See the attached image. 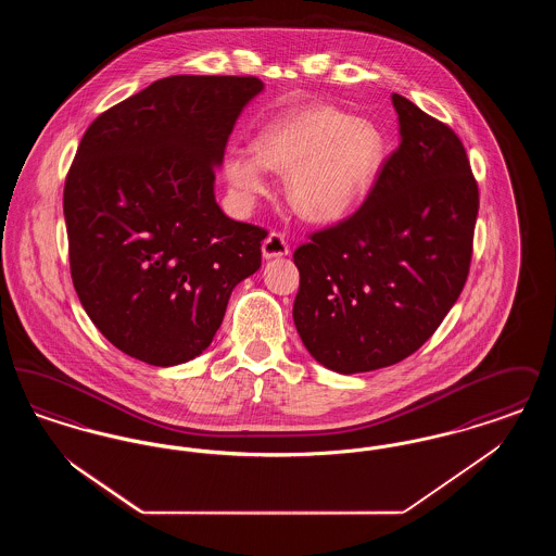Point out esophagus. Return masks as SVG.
Returning a JSON list of instances; mask_svg holds the SVG:
<instances>
[{
	"instance_id": "34e87169",
	"label": "esophagus",
	"mask_w": 556,
	"mask_h": 556,
	"mask_svg": "<svg viewBox=\"0 0 556 556\" xmlns=\"http://www.w3.org/2000/svg\"><path fill=\"white\" fill-rule=\"evenodd\" d=\"M290 254V245L286 241V236L273 231L268 233V238L263 241V256L265 258H279V256H288Z\"/></svg>"
}]
</instances>
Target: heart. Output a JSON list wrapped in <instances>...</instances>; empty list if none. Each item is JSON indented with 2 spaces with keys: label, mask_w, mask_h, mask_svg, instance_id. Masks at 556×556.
<instances>
[{
  "label": "heart",
  "mask_w": 556,
  "mask_h": 556,
  "mask_svg": "<svg viewBox=\"0 0 556 556\" xmlns=\"http://www.w3.org/2000/svg\"><path fill=\"white\" fill-rule=\"evenodd\" d=\"M381 129L336 106H313L266 125L256 154L236 152L225 160V175L239 193L268 191L266 168L288 173L291 208L313 223L340 220L377 184L386 164Z\"/></svg>",
  "instance_id": "heart-1"
}]
</instances>
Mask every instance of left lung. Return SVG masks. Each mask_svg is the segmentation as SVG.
Masks as SVG:
<instances>
[{
  "label": "left lung",
  "instance_id": "8db88e82",
  "mask_svg": "<svg viewBox=\"0 0 556 556\" xmlns=\"http://www.w3.org/2000/svg\"><path fill=\"white\" fill-rule=\"evenodd\" d=\"M400 146L363 206L293 252V323L338 372L396 365L435 333L465 288L479 189L448 125L394 93Z\"/></svg>",
  "mask_w": 556,
  "mask_h": 556
}]
</instances>
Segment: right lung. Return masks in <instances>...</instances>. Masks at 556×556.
Wrapping results in <instances>:
<instances>
[{
    "label": "right lung",
    "mask_w": 556,
    "mask_h": 556,
    "mask_svg": "<svg viewBox=\"0 0 556 556\" xmlns=\"http://www.w3.org/2000/svg\"><path fill=\"white\" fill-rule=\"evenodd\" d=\"M256 77L177 75L102 112L64 184L71 275L108 342L154 367L202 354L233 288L261 268L263 227L214 200V170Z\"/></svg>",
    "instance_id": "obj_1"
}]
</instances>
